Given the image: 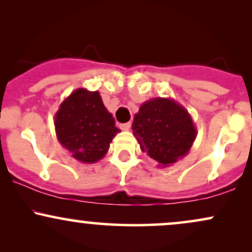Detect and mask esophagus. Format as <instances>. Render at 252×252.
<instances>
[{
  "label": "esophagus",
  "instance_id": "34e87169",
  "mask_svg": "<svg viewBox=\"0 0 252 252\" xmlns=\"http://www.w3.org/2000/svg\"><path fill=\"white\" fill-rule=\"evenodd\" d=\"M120 129H122V130H124V131H128V130L130 129V126H131V124H130V122H128V123H122V124H120Z\"/></svg>",
  "mask_w": 252,
  "mask_h": 252
}]
</instances>
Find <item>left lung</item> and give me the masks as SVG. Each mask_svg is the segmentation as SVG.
<instances>
[{"label":"left lung","mask_w":252,"mask_h":252,"mask_svg":"<svg viewBox=\"0 0 252 252\" xmlns=\"http://www.w3.org/2000/svg\"><path fill=\"white\" fill-rule=\"evenodd\" d=\"M140 148L158 166L168 167L189 154L196 129L187 111L173 98L155 97L140 106L132 122Z\"/></svg>","instance_id":"obj_1"}]
</instances>
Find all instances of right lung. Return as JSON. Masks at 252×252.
Masks as SVG:
<instances>
[{"label": "right lung", "mask_w": 252, "mask_h": 252, "mask_svg": "<svg viewBox=\"0 0 252 252\" xmlns=\"http://www.w3.org/2000/svg\"><path fill=\"white\" fill-rule=\"evenodd\" d=\"M57 138L83 163H94L108 153L121 130L104 106L98 91L77 89L63 100L54 115Z\"/></svg>", "instance_id": "obj_1"}]
</instances>
